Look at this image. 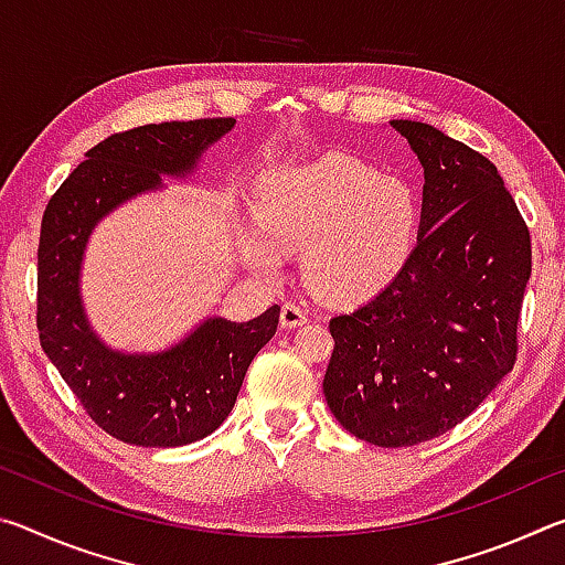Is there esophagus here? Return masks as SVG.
I'll return each instance as SVG.
<instances>
[{
	"instance_id": "obj_1",
	"label": "esophagus",
	"mask_w": 565,
	"mask_h": 565,
	"mask_svg": "<svg viewBox=\"0 0 565 565\" xmlns=\"http://www.w3.org/2000/svg\"><path fill=\"white\" fill-rule=\"evenodd\" d=\"M309 321V311L301 309L299 303H291L286 301L281 306V327L284 329H294V327H301V323Z\"/></svg>"
}]
</instances>
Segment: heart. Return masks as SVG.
<instances>
[{"label":"heart","instance_id":"b5f03b06","mask_svg":"<svg viewBox=\"0 0 565 565\" xmlns=\"http://www.w3.org/2000/svg\"><path fill=\"white\" fill-rule=\"evenodd\" d=\"M418 224L404 179L347 154H323L266 171L256 189L252 262L279 269L303 248V279L327 301H359L384 289L408 262Z\"/></svg>","mask_w":565,"mask_h":565}]
</instances>
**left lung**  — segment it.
<instances>
[{"label": "left lung", "instance_id": "1", "mask_svg": "<svg viewBox=\"0 0 565 565\" xmlns=\"http://www.w3.org/2000/svg\"><path fill=\"white\" fill-rule=\"evenodd\" d=\"M424 167L418 242L384 291L329 321L323 396L384 448L451 431L519 353L531 234L489 159L420 121H391Z\"/></svg>", "mask_w": 565, "mask_h": 565}]
</instances>
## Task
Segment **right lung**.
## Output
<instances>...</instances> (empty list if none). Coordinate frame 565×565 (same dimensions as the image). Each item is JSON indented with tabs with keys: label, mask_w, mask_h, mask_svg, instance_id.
Here are the masks:
<instances>
[{
	"label": "right lung",
	"mask_w": 565,
	"mask_h": 565,
	"mask_svg": "<svg viewBox=\"0 0 565 565\" xmlns=\"http://www.w3.org/2000/svg\"><path fill=\"white\" fill-rule=\"evenodd\" d=\"M232 117L161 121L111 134L87 151L42 216L36 252V329L42 349L102 431L124 444L174 448L224 424L248 363L279 327V306L236 323L206 319L161 353H121L97 339L79 296L92 228L127 199L184 177L204 149L234 127Z\"/></svg>",
	"instance_id": "add662e5"
}]
</instances>
